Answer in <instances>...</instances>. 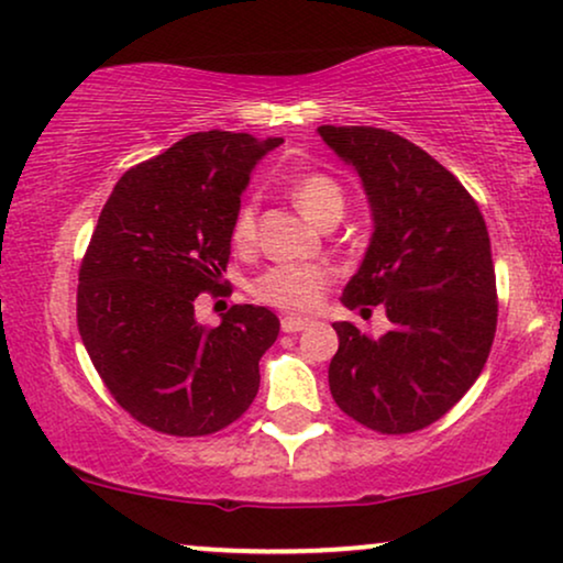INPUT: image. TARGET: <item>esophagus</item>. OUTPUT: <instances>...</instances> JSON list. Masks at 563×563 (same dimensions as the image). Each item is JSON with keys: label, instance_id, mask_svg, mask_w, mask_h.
<instances>
[{"label": "esophagus", "instance_id": "obj_1", "mask_svg": "<svg viewBox=\"0 0 563 563\" xmlns=\"http://www.w3.org/2000/svg\"><path fill=\"white\" fill-rule=\"evenodd\" d=\"M306 327H309V321L301 319V317H283L280 319V329H283V332H288V334L301 332V329H306Z\"/></svg>", "mask_w": 563, "mask_h": 563}]
</instances>
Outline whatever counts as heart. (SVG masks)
<instances>
[{"label": "heart", "instance_id": "heart-1", "mask_svg": "<svg viewBox=\"0 0 563 563\" xmlns=\"http://www.w3.org/2000/svg\"><path fill=\"white\" fill-rule=\"evenodd\" d=\"M290 198L319 227L329 216L344 211V192L324 172H306L290 183ZM231 242L250 246L254 242V208L242 206L231 221ZM329 290V273L317 265H275L254 280L252 294L262 303L290 313H311L324 301Z\"/></svg>", "mask_w": 563, "mask_h": 563}]
</instances>
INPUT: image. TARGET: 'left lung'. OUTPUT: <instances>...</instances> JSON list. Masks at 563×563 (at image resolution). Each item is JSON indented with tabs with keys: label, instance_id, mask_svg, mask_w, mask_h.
<instances>
[{
	"label": "left lung",
	"instance_id": "obj_1",
	"mask_svg": "<svg viewBox=\"0 0 563 563\" xmlns=\"http://www.w3.org/2000/svg\"><path fill=\"white\" fill-rule=\"evenodd\" d=\"M319 136L357 169L376 223L342 303H380L391 321L384 336L336 321L329 391L368 430H424L474 386L497 332L484 216L455 175L391 131L319 125Z\"/></svg>",
	"mask_w": 563,
	"mask_h": 563
}]
</instances>
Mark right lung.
I'll use <instances>...</instances> for the list:
<instances>
[{
  "instance_id": "obj_1",
  "label": "right lung",
  "mask_w": 563,
  "mask_h": 563,
  "mask_svg": "<svg viewBox=\"0 0 563 563\" xmlns=\"http://www.w3.org/2000/svg\"><path fill=\"white\" fill-rule=\"evenodd\" d=\"M280 144L192 133L125 172L97 219L79 267V334L112 399L156 432L213 434L257 396L260 357L280 321L236 303L203 327L195 301L221 296L242 190Z\"/></svg>"
}]
</instances>
